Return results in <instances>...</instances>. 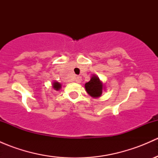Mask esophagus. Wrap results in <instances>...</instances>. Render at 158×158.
Wrapping results in <instances>:
<instances>
[{
	"label": "esophagus",
	"mask_w": 158,
	"mask_h": 158,
	"mask_svg": "<svg viewBox=\"0 0 158 158\" xmlns=\"http://www.w3.org/2000/svg\"><path fill=\"white\" fill-rule=\"evenodd\" d=\"M76 82H78V83H79V82H82V77H81V76H76Z\"/></svg>",
	"instance_id": "1"
}]
</instances>
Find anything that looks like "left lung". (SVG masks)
Returning a JSON list of instances; mask_svg holds the SVG:
<instances>
[{
  "label": "left lung",
  "instance_id": "1",
  "mask_svg": "<svg viewBox=\"0 0 158 158\" xmlns=\"http://www.w3.org/2000/svg\"><path fill=\"white\" fill-rule=\"evenodd\" d=\"M85 88L89 95L93 98H98L102 94L104 86L99 78L96 76H92L90 81L85 84Z\"/></svg>",
  "mask_w": 158,
  "mask_h": 158
}]
</instances>
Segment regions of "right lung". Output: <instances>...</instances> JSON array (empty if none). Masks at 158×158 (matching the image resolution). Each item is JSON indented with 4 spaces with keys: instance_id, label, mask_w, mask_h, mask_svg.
I'll list each match as a JSON object with an SVG mask.
<instances>
[{
    "instance_id": "obj_1",
    "label": "right lung",
    "mask_w": 158,
    "mask_h": 158,
    "mask_svg": "<svg viewBox=\"0 0 158 158\" xmlns=\"http://www.w3.org/2000/svg\"><path fill=\"white\" fill-rule=\"evenodd\" d=\"M61 84L59 83V82H54L53 83H52V87H53V89L56 91L60 90V89H61Z\"/></svg>"
}]
</instances>
